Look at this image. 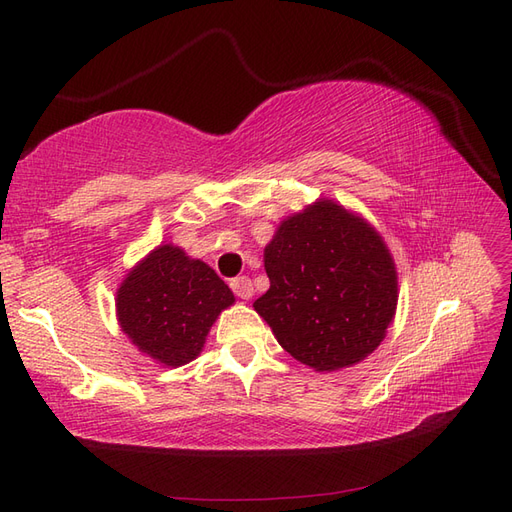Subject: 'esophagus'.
<instances>
[{"label": "esophagus", "mask_w": 512, "mask_h": 512, "mask_svg": "<svg viewBox=\"0 0 512 512\" xmlns=\"http://www.w3.org/2000/svg\"><path fill=\"white\" fill-rule=\"evenodd\" d=\"M230 288L239 299H250L254 294V284L247 275H239V277H235V280H230Z\"/></svg>", "instance_id": "1"}]
</instances>
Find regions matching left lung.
<instances>
[{
    "mask_svg": "<svg viewBox=\"0 0 512 512\" xmlns=\"http://www.w3.org/2000/svg\"><path fill=\"white\" fill-rule=\"evenodd\" d=\"M269 290L254 301L277 342L318 371L359 363L393 322L397 273L378 232L331 200L282 222L265 250Z\"/></svg>",
    "mask_w": 512,
    "mask_h": 512,
    "instance_id": "left-lung-1",
    "label": "left lung"
}]
</instances>
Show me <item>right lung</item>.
<instances>
[{"label":"right lung","instance_id":"obj_1","mask_svg":"<svg viewBox=\"0 0 512 512\" xmlns=\"http://www.w3.org/2000/svg\"><path fill=\"white\" fill-rule=\"evenodd\" d=\"M235 294L203 260H192L173 245L153 250L117 292L123 333L164 365L196 359L205 337Z\"/></svg>","mask_w":512,"mask_h":512}]
</instances>
